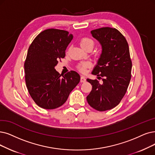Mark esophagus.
<instances>
[{
	"instance_id": "obj_1",
	"label": "esophagus",
	"mask_w": 155,
	"mask_h": 155,
	"mask_svg": "<svg viewBox=\"0 0 155 155\" xmlns=\"http://www.w3.org/2000/svg\"><path fill=\"white\" fill-rule=\"evenodd\" d=\"M80 81H81V83H84L86 81L85 77L83 76H81V79H80Z\"/></svg>"
}]
</instances>
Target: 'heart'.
I'll list each match as a JSON object with an SVG mask.
<instances>
[{
	"label": "heart",
	"instance_id": "1",
	"mask_svg": "<svg viewBox=\"0 0 155 155\" xmlns=\"http://www.w3.org/2000/svg\"><path fill=\"white\" fill-rule=\"evenodd\" d=\"M80 45L84 50L88 48H94V42L88 38H83L80 41ZM90 66V63L88 61H84L77 66V69L81 72H85L86 69Z\"/></svg>",
	"mask_w": 155,
	"mask_h": 155
}]
</instances>
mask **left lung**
Listing matches in <instances>:
<instances>
[{"mask_svg":"<svg viewBox=\"0 0 155 155\" xmlns=\"http://www.w3.org/2000/svg\"><path fill=\"white\" fill-rule=\"evenodd\" d=\"M91 34L102 46V53L92 74L102 77V82L87 79L92 90L86 99L91 107L105 111L117 106L125 95L132 64L128 42L120 31L102 27L91 30Z\"/></svg>","mask_w":155,"mask_h":155,"instance_id":"1","label":"left lung"}]
</instances>
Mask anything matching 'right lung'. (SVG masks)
I'll return each instance as SVG.
<instances>
[{"mask_svg":"<svg viewBox=\"0 0 155 155\" xmlns=\"http://www.w3.org/2000/svg\"><path fill=\"white\" fill-rule=\"evenodd\" d=\"M72 38L66 30L49 28L41 32L28 48L24 64L26 85L34 101L43 109L62 106L80 81L76 71L62 75L54 69L65 57Z\"/></svg>","mask_w":155,"mask_h":155,"instance_id":"add662e5","label":"right lung"}]
</instances>
